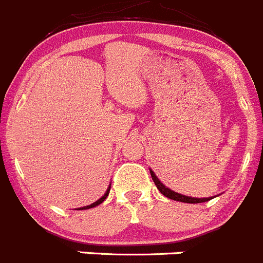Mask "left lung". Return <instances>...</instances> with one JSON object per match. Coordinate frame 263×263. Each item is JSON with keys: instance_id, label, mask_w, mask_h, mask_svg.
<instances>
[{"instance_id": "left-lung-1", "label": "left lung", "mask_w": 263, "mask_h": 263, "mask_svg": "<svg viewBox=\"0 0 263 263\" xmlns=\"http://www.w3.org/2000/svg\"><path fill=\"white\" fill-rule=\"evenodd\" d=\"M151 175H152V179H153L154 184H156L157 188H158L159 192H161L163 196H166V197L170 198V200L180 201V202H187V203H200V202H206V201H209L213 198V197L195 198V197H188V196H183V195H180V193H176V192H174V191L168 190L167 187H165V185H163V184L158 180V178L156 176V174H154L152 170H151Z\"/></svg>"}]
</instances>
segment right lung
I'll use <instances>...</instances> for the list:
<instances>
[{
    "instance_id": "right-lung-1",
    "label": "right lung",
    "mask_w": 263,
    "mask_h": 263,
    "mask_svg": "<svg viewBox=\"0 0 263 263\" xmlns=\"http://www.w3.org/2000/svg\"><path fill=\"white\" fill-rule=\"evenodd\" d=\"M109 192H110V187H109V190L106 191V193H105V195L102 196V197L100 198V200H97V201H96V202L90 203V205H88V206H84V208H80L79 210H83V209H90V208H95V206H97V205H100V203H102V202H104L105 200H106V197H107V196H109Z\"/></svg>"
}]
</instances>
